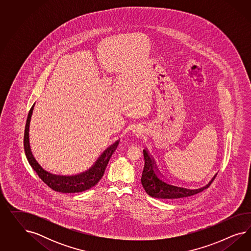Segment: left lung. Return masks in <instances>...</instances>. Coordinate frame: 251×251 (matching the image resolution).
I'll return each mask as SVG.
<instances>
[{"instance_id": "left-lung-1", "label": "left lung", "mask_w": 251, "mask_h": 251, "mask_svg": "<svg viewBox=\"0 0 251 251\" xmlns=\"http://www.w3.org/2000/svg\"><path fill=\"white\" fill-rule=\"evenodd\" d=\"M144 156L145 167L141 181L147 194L153 198L175 200L179 198L190 197L208 189L210 185L213 183L215 176H217V174H215L213 179L204 187L191 189L189 187L167 181L166 178H164L161 174L158 173V169L154 164V160L146 148L144 149Z\"/></svg>"}]
</instances>
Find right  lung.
<instances>
[{
  "mask_svg": "<svg viewBox=\"0 0 251 251\" xmlns=\"http://www.w3.org/2000/svg\"><path fill=\"white\" fill-rule=\"evenodd\" d=\"M34 106L35 104L32 106L29 110L26 123H25V134H24V148H25L26 158L28 160L31 167L36 171V173L41 178V180L47 184L50 189H52L55 191L63 192V193L81 192L84 190H89L92 187L96 186L104 175L107 163L110 159L112 153L117 149L120 140L117 141L113 145H110L106 151L101 154V156L96 162V164L89 170L85 171L84 173L75 176H58L50 174L39 166V164L34 158L31 152L28 132H29V123H30L31 116L33 113Z\"/></svg>",
  "mask_w": 251,
  "mask_h": 251,
  "instance_id": "1",
  "label": "right lung"
}]
</instances>
